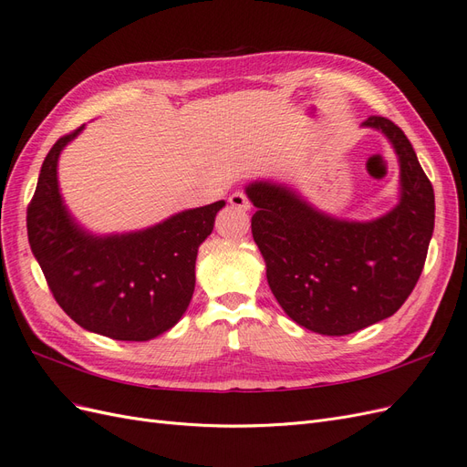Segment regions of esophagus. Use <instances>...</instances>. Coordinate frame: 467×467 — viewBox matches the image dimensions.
Returning <instances> with one entry per match:
<instances>
[{"instance_id": "34e87169", "label": "esophagus", "mask_w": 467, "mask_h": 467, "mask_svg": "<svg viewBox=\"0 0 467 467\" xmlns=\"http://www.w3.org/2000/svg\"><path fill=\"white\" fill-rule=\"evenodd\" d=\"M230 204L234 206V208H237V210H249L251 208V202H249V199H247V194L245 192H234L232 196H230Z\"/></svg>"}]
</instances>
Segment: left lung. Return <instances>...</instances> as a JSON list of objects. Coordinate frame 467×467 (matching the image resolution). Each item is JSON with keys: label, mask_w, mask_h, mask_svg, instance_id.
Masks as SVG:
<instances>
[{"label": "left lung", "mask_w": 467, "mask_h": 467, "mask_svg": "<svg viewBox=\"0 0 467 467\" xmlns=\"http://www.w3.org/2000/svg\"><path fill=\"white\" fill-rule=\"evenodd\" d=\"M362 126L381 130L401 169V201L372 222L325 216L273 182H251L257 208L253 239L282 309L321 335L357 333L393 316L413 292L434 230V191L403 130L384 117Z\"/></svg>", "instance_id": "left-lung-1"}]
</instances>
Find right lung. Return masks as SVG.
Here are the masks:
<instances>
[{"label":"right lung","instance_id":"1","mask_svg":"<svg viewBox=\"0 0 467 467\" xmlns=\"http://www.w3.org/2000/svg\"><path fill=\"white\" fill-rule=\"evenodd\" d=\"M81 129L62 136L40 167L26 208L33 255L54 300L83 329L117 341H150L187 312L196 253L225 202L179 212L144 232L86 234L62 204L56 177L60 151Z\"/></svg>","mask_w":467,"mask_h":467}]
</instances>
